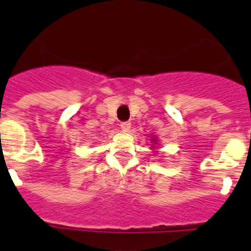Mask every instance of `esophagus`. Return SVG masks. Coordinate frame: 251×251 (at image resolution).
Masks as SVG:
<instances>
[{
    "label": "esophagus",
    "mask_w": 251,
    "mask_h": 251,
    "mask_svg": "<svg viewBox=\"0 0 251 251\" xmlns=\"http://www.w3.org/2000/svg\"><path fill=\"white\" fill-rule=\"evenodd\" d=\"M119 126H121V128L123 132H128V130L130 129V126H132V124H130V122H121V124H119Z\"/></svg>",
    "instance_id": "obj_1"
}]
</instances>
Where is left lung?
Returning <instances> with one entry per match:
<instances>
[{
  "label": "left lung",
  "instance_id": "obj_1",
  "mask_svg": "<svg viewBox=\"0 0 251 251\" xmlns=\"http://www.w3.org/2000/svg\"><path fill=\"white\" fill-rule=\"evenodd\" d=\"M150 143H151V150H156V145H157V137L155 135H151V139H150Z\"/></svg>",
  "mask_w": 251,
  "mask_h": 251
}]
</instances>
